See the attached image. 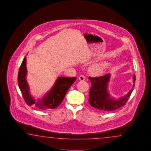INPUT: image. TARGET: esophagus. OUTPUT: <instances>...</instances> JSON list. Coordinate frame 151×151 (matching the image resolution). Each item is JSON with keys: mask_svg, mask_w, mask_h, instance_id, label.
<instances>
[{"mask_svg": "<svg viewBox=\"0 0 151 151\" xmlns=\"http://www.w3.org/2000/svg\"><path fill=\"white\" fill-rule=\"evenodd\" d=\"M85 78L83 76H80L79 77V80L80 81H83V80H85Z\"/></svg>", "mask_w": 151, "mask_h": 151, "instance_id": "34e87169", "label": "esophagus"}]
</instances>
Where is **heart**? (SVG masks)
I'll return each instance as SVG.
<instances>
[{"label":"heart","mask_w":151,"mask_h":151,"mask_svg":"<svg viewBox=\"0 0 151 151\" xmlns=\"http://www.w3.org/2000/svg\"><path fill=\"white\" fill-rule=\"evenodd\" d=\"M107 67L108 64L107 63H99L92 66L90 68V72L94 76H99L105 72Z\"/></svg>","instance_id":"obj_1"}]
</instances>
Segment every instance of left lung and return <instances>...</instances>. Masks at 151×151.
<instances>
[{"label":"left lung","instance_id":"8db88e82","mask_svg":"<svg viewBox=\"0 0 151 151\" xmlns=\"http://www.w3.org/2000/svg\"><path fill=\"white\" fill-rule=\"evenodd\" d=\"M110 78V73L102 77H89L92 87L90 88L88 102L94 108L103 111H112L124 106L131 96L135 85V74H133V88L125 96L120 97L118 99L111 96L109 92L108 85Z\"/></svg>","mask_w":151,"mask_h":151}]
</instances>
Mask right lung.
Returning <instances> with one entry per match:
<instances>
[{
    "mask_svg": "<svg viewBox=\"0 0 151 151\" xmlns=\"http://www.w3.org/2000/svg\"><path fill=\"white\" fill-rule=\"evenodd\" d=\"M27 73L25 57L18 72V86L26 103L29 106L33 105L42 110L55 109L57 107L62 103L68 90L77 79L76 77H58L51 88L41 99L35 100L30 93L29 84L26 80Z\"/></svg>",
    "mask_w": 151,
    "mask_h": 151,
    "instance_id": "add662e5",
    "label": "right lung"
}]
</instances>
